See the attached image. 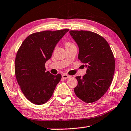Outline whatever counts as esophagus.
<instances>
[{
    "mask_svg": "<svg viewBox=\"0 0 131 131\" xmlns=\"http://www.w3.org/2000/svg\"><path fill=\"white\" fill-rule=\"evenodd\" d=\"M70 77H71V76L68 75L67 74H63V75H62V78H63V79H66L70 78Z\"/></svg>",
    "mask_w": 131,
    "mask_h": 131,
    "instance_id": "obj_1",
    "label": "esophagus"
}]
</instances>
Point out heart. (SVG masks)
Here are the masks:
<instances>
[{"label": "heart", "instance_id": "1", "mask_svg": "<svg viewBox=\"0 0 131 131\" xmlns=\"http://www.w3.org/2000/svg\"><path fill=\"white\" fill-rule=\"evenodd\" d=\"M72 43L70 42H66L65 43V46H68V45H72Z\"/></svg>", "mask_w": 131, "mask_h": 131}]
</instances>
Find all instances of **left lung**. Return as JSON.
Here are the masks:
<instances>
[{"label":"left lung","mask_w":131,"mask_h":131,"mask_svg":"<svg viewBox=\"0 0 131 131\" xmlns=\"http://www.w3.org/2000/svg\"><path fill=\"white\" fill-rule=\"evenodd\" d=\"M79 48L78 58L87 67L86 74L76 76V96L87 103L95 102L107 92L112 83L115 62L107 41L97 33L84 30L69 31Z\"/></svg>","instance_id":"8db88e82"}]
</instances>
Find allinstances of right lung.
I'll list each match as a JSON object with an SVG mask.
<instances>
[{"label": "right lung", "mask_w": 131, "mask_h": 131, "mask_svg": "<svg viewBox=\"0 0 131 131\" xmlns=\"http://www.w3.org/2000/svg\"><path fill=\"white\" fill-rule=\"evenodd\" d=\"M69 30L43 31L30 34L16 54L15 75L25 97L32 103L41 105L52 95L62 76L46 72L45 64L51 58L60 39Z\"/></svg>", "instance_id": "right-lung-1"}]
</instances>
